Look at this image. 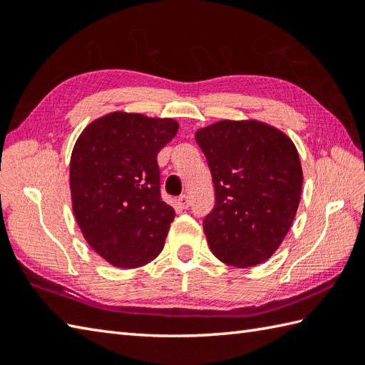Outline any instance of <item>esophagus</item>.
Listing matches in <instances>:
<instances>
[{"mask_svg": "<svg viewBox=\"0 0 365 365\" xmlns=\"http://www.w3.org/2000/svg\"><path fill=\"white\" fill-rule=\"evenodd\" d=\"M177 205L180 210H187V208L190 207V197L187 195H182L180 197L177 199Z\"/></svg>", "mask_w": 365, "mask_h": 365, "instance_id": "1", "label": "esophagus"}]
</instances>
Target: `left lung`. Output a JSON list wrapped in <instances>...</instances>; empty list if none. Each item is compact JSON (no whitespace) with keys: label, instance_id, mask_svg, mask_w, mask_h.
I'll return each mask as SVG.
<instances>
[{"label":"left lung","instance_id":"1","mask_svg":"<svg viewBox=\"0 0 365 365\" xmlns=\"http://www.w3.org/2000/svg\"><path fill=\"white\" fill-rule=\"evenodd\" d=\"M215 185V207L204 218L212 252L247 268L282 243L297 215L302 169L292 139L257 120H221L196 131Z\"/></svg>","mask_w":365,"mask_h":365}]
</instances>
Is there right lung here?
Listing matches in <instances>:
<instances>
[{"label":"right lung","instance_id":"obj_1","mask_svg":"<svg viewBox=\"0 0 365 365\" xmlns=\"http://www.w3.org/2000/svg\"><path fill=\"white\" fill-rule=\"evenodd\" d=\"M177 130L173 119L113 113L92 122L73 147L75 220L114 267H143L165 246L175 212L161 199L157 155Z\"/></svg>","mask_w":365,"mask_h":365}]
</instances>
